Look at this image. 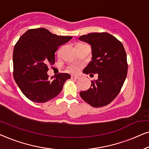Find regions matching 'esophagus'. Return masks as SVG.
I'll use <instances>...</instances> for the list:
<instances>
[{"label":"esophagus","instance_id":"obj_1","mask_svg":"<svg viewBox=\"0 0 149 149\" xmlns=\"http://www.w3.org/2000/svg\"><path fill=\"white\" fill-rule=\"evenodd\" d=\"M71 78L73 79H78L79 78V76H75V75H72L71 76Z\"/></svg>","mask_w":149,"mask_h":149}]
</instances>
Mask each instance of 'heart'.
<instances>
[{
	"mask_svg": "<svg viewBox=\"0 0 149 149\" xmlns=\"http://www.w3.org/2000/svg\"><path fill=\"white\" fill-rule=\"evenodd\" d=\"M68 71L72 74H77L79 72V67L75 64H71L68 66Z\"/></svg>",
	"mask_w": 149,
	"mask_h": 149,
	"instance_id": "obj_1",
	"label": "heart"
}]
</instances>
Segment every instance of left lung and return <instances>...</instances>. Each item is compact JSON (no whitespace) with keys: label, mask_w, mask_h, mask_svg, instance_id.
I'll return each mask as SVG.
<instances>
[{"label":"left lung","mask_w":149,"mask_h":149,"mask_svg":"<svg viewBox=\"0 0 149 149\" xmlns=\"http://www.w3.org/2000/svg\"><path fill=\"white\" fill-rule=\"evenodd\" d=\"M78 39L88 43L92 49V61L83 73L98 74V79L92 81L91 88L79 95L94 107L107 105L118 95L127 76L124 47L116 37L107 32L91 33Z\"/></svg>","instance_id":"1"}]
</instances>
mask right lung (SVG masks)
<instances>
[{
    "label": "right lung",
    "instance_id": "right-lung-1",
    "mask_svg": "<svg viewBox=\"0 0 149 149\" xmlns=\"http://www.w3.org/2000/svg\"><path fill=\"white\" fill-rule=\"evenodd\" d=\"M72 38V36H59L47 29L39 28L28 30L19 39L13 54V77L28 99L42 103L61 92L70 75L61 73L50 80L48 65L54 64L58 47Z\"/></svg>",
    "mask_w": 149,
    "mask_h": 149
}]
</instances>
